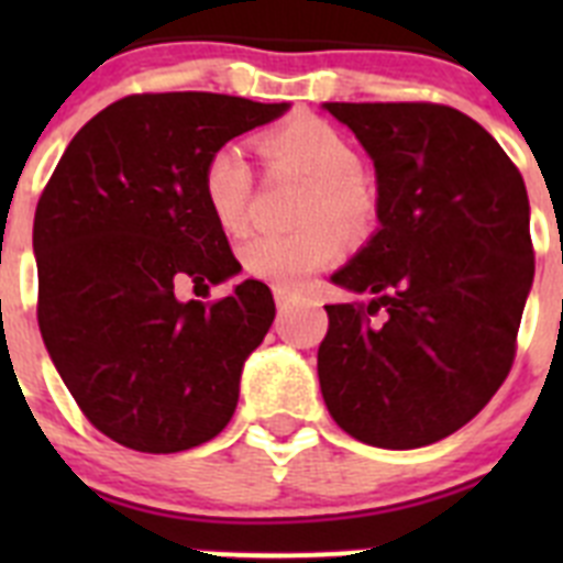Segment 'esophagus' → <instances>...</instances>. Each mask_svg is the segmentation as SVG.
<instances>
[{
  "label": "esophagus",
  "instance_id": "obj_1",
  "mask_svg": "<svg viewBox=\"0 0 563 563\" xmlns=\"http://www.w3.org/2000/svg\"><path fill=\"white\" fill-rule=\"evenodd\" d=\"M273 296H276L278 310H287V305H290V301H292V292L285 290V287H273Z\"/></svg>",
  "mask_w": 563,
  "mask_h": 563
}]
</instances>
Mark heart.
<instances>
[{
	"instance_id": "obj_1",
	"label": "heart",
	"mask_w": 563,
	"mask_h": 563,
	"mask_svg": "<svg viewBox=\"0 0 563 563\" xmlns=\"http://www.w3.org/2000/svg\"><path fill=\"white\" fill-rule=\"evenodd\" d=\"M258 152L273 168H292L310 177L301 202V231L253 233L239 247L242 267L273 287L296 290L338 262L343 253L341 228L369 225L377 211L375 191L363 180V157L335 123L301 114L258 134ZM202 197L213 222L239 236L247 228L253 200V168L245 152L225 143L202 168Z\"/></svg>"
}]
</instances>
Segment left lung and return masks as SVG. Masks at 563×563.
I'll list each match as a JSON object with an SVG mask.
<instances>
[{"mask_svg":"<svg viewBox=\"0 0 563 563\" xmlns=\"http://www.w3.org/2000/svg\"><path fill=\"white\" fill-rule=\"evenodd\" d=\"M377 172L380 231L332 282L372 301L327 305L318 380L332 420L377 449L454 434L516 357L533 285L519 168L445 103H327Z\"/></svg>","mask_w":563,"mask_h":563,"instance_id":"obj_1","label":"left lung"}]
</instances>
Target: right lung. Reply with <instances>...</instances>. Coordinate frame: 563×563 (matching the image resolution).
<instances>
[{
    "label": "right lung",
    "instance_id": "add662e5",
    "mask_svg": "<svg viewBox=\"0 0 563 563\" xmlns=\"http://www.w3.org/2000/svg\"><path fill=\"white\" fill-rule=\"evenodd\" d=\"M287 103L217 92H137L84 123L33 222L36 318L78 409L109 440L177 454L231 422L242 363L276 316L271 287L186 301L180 285L239 273L202 197V168Z\"/></svg>",
    "mask_w": 563,
    "mask_h": 563
}]
</instances>
